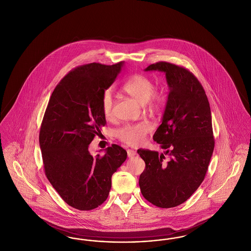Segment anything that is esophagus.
Listing matches in <instances>:
<instances>
[{
  "instance_id": "esophagus-1",
  "label": "esophagus",
  "mask_w": 251,
  "mask_h": 251,
  "mask_svg": "<svg viewBox=\"0 0 251 251\" xmlns=\"http://www.w3.org/2000/svg\"><path fill=\"white\" fill-rule=\"evenodd\" d=\"M127 154H128V157L130 158V157L135 156V155H136V152L134 151H132V150H128V151H127Z\"/></svg>"
}]
</instances>
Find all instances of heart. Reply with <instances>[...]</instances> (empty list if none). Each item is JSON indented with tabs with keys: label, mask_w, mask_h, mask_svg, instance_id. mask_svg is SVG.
Instances as JSON below:
<instances>
[{
	"label": "heart",
	"mask_w": 251,
	"mask_h": 251,
	"mask_svg": "<svg viewBox=\"0 0 251 251\" xmlns=\"http://www.w3.org/2000/svg\"><path fill=\"white\" fill-rule=\"evenodd\" d=\"M123 90L140 103H146L151 110H159L165 103V95L161 91H154V83L144 75H134L123 84ZM101 112L105 119L110 120L113 116L114 95L111 90L103 91L100 99ZM151 130L147 122L127 123L116 130L119 140L128 146H136L144 140L145 135Z\"/></svg>",
	"instance_id": "heart-1"
}]
</instances>
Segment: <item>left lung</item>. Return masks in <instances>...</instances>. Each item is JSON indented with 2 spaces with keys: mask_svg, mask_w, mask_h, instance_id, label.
Wrapping results in <instances>:
<instances>
[{
  "mask_svg": "<svg viewBox=\"0 0 251 251\" xmlns=\"http://www.w3.org/2000/svg\"><path fill=\"white\" fill-rule=\"evenodd\" d=\"M145 71L163 72L170 91L153 135L164 153L137 151L146 163L139 186L146 200L170 208L188 200L204 179L215 147L210 105L201 84L188 69L159 61Z\"/></svg>",
  "mask_w": 251,
  "mask_h": 251,
  "instance_id": "8db88e82",
  "label": "left lung"
}]
</instances>
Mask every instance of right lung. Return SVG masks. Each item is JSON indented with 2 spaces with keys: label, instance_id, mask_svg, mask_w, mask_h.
<instances>
[{
  "label": "right lung",
  "instance_id": "right-lung-1",
  "mask_svg": "<svg viewBox=\"0 0 251 251\" xmlns=\"http://www.w3.org/2000/svg\"><path fill=\"white\" fill-rule=\"evenodd\" d=\"M124 62H92L69 72L52 92L39 133L45 174L62 200L78 210L94 209L107 199L112 175L127 152L112 145L93 157L89 146L106 121L100 99Z\"/></svg>",
  "mask_w": 251,
  "mask_h": 251
}]
</instances>
